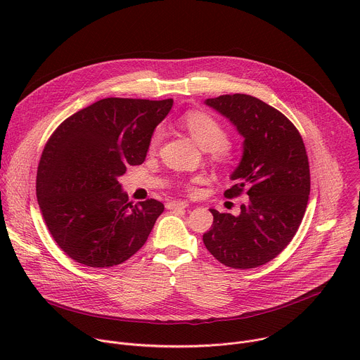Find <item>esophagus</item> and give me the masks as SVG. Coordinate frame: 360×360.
<instances>
[{"instance_id":"34e87169","label":"esophagus","mask_w":360,"mask_h":360,"mask_svg":"<svg viewBox=\"0 0 360 360\" xmlns=\"http://www.w3.org/2000/svg\"><path fill=\"white\" fill-rule=\"evenodd\" d=\"M188 207H189V203L184 202V200H171L167 203L168 210H185Z\"/></svg>"}]
</instances>
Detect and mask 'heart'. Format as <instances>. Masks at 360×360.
<instances>
[{"label":"heart","instance_id":"obj_1","mask_svg":"<svg viewBox=\"0 0 360 360\" xmlns=\"http://www.w3.org/2000/svg\"><path fill=\"white\" fill-rule=\"evenodd\" d=\"M184 125L202 149L215 150L217 158L225 160L228 132L218 120L207 112L193 111L184 118ZM157 138L158 135L153 136L152 145L157 142Z\"/></svg>","mask_w":360,"mask_h":360}]
</instances>
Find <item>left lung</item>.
Returning a JSON list of instances; mask_svg holds the SVG:
<instances>
[{"mask_svg": "<svg viewBox=\"0 0 360 360\" xmlns=\"http://www.w3.org/2000/svg\"><path fill=\"white\" fill-rule=\"evenodd\" d=\"M205 104L243 138L242 158L231 174L235 185L225 196L245 192L249 199L236 217L210 210L214 224L203 243L226 266H261L288 246L304 215L311 192L304 143L282 112L252 95H221Z\"/></svg>", "mask_w": 360, "mask_h": 360, "instance_id": "left-lung-1", "label": "left lung"}]
</instances>
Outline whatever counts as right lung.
Segmentation results:
<instances>
[{
	"label": "right lung",
	"mask_w": 360,
	"mask_h": 360,
	"mask_svg": "<svg viewBox=\"0 0 360 360\" xmlns=\"http://www.w3.org/2000/svg\"><path fill=\"white\" fill-rule=\"evenodd\" d=\"M174 99L104 98L67 118L48 139L37 199L49 233L78 264L108 268L146 242L162 202L134 205L118 178L145 161Z\"/></svg>",
	"instance_id": "obj_1"
}]
</instances>
